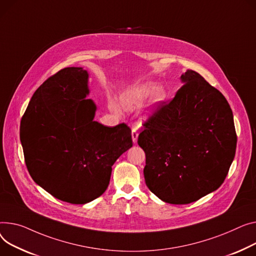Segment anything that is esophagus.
<instances>
[{"mask_svg": "<svg viewBox=\"0 0 256 256\" xmlns=\"http://www.w3.org/2000/svg\"><path fill=\"white\" fill-rule=\"evenodd\" d=\"M138 136H139L138 130H136V128H132V142H134V143H137Z\"/></svg>", "mask_w": 256, "mask_h": 256, "instance_id": "obj_1", "label": "esophagus"}]
</instances>
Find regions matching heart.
I'll return each instance as SVG.
<instances>
[{"label":"heart","instance_id":"heart-1","mask_svg":"<svg viewBox=\"0 0 256 256\" xmlns=\"http://www.w3.org/2000/svg\"><path fill=\"white\" fill-rule=\"evenodd\" d=\"M151 98V104L158 106L166 98V92L162 85L154 82H145L136 85L122 98V105L126 110L140 107L146 100Z\"/></svg>","mask_w":256,"mask_h":256}]
</instances>
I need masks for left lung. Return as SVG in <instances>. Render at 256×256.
I'll return each instance as SVG.
<instances>
[{"label":"left lung","mask_w":256,"mask_h":256,"mask_svg":"<svg viewBox=\"0 0 256 256\" xmlns=\"http://www.w3.org/2000/svg\"><path fill=\"white\" fill-rule=\"evenodd\" d=\"M183 86L139 134L145 182L164 202L184 205L224 183L234 160L236 134L226 98L198 73L187 70Z\"/></svg>","instance_id":"obj_1"}]
</instances>
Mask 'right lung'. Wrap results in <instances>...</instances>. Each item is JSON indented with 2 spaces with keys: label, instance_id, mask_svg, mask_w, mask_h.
Segmentation results:
<instances>
[{
  "label": "right lung",
  "instance_id": "add662e5",
  "mask_svg": "<svg viewBox=\"0 0 256 256\" xmlns=\"http://www.w3.org/2000/svg\"><path fill=\"white\" fill-rule=\"evenodd\" d=\"M88 72L70 66L32 94L20 122V142L32 180L54 198L76 205L103 194L112 166L132 146L130 128L94 120Z\"/></svg>",
  "mask_w": 256,
  "mask_h": 256
}]
</instances>
